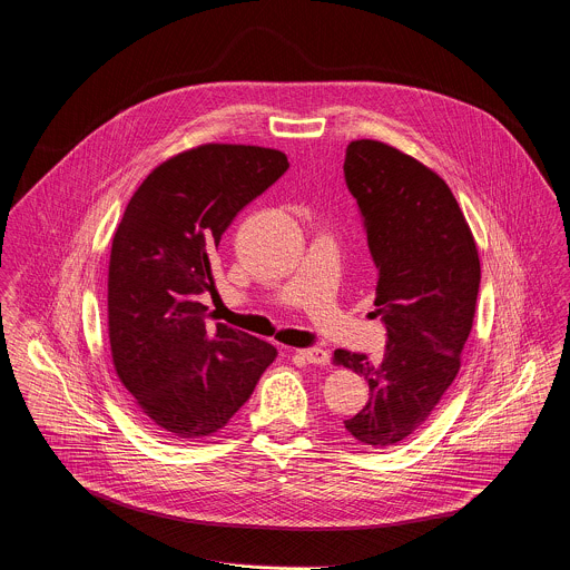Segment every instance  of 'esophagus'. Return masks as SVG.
<instances>
[{
    "mask_svg": "<svg viewBox=\"0 0 570 570\" xmlns=\"http://www.w3.org/2000/svg\"><path fill=\"white\" fill-rule=\"evenodd\" d=\"M308 364H326L328 360H331V355H328V351H324V348H320V346H311V348H299L297 351Z\"/></svg>",
    "mask_w": 570,
    "mask_h": 570,
    "instance_id": "34e87169",
    "label": "esophagus"
}]
</instances>
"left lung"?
Masks as SVG:
<instances>
[{
    "mask_svg": "<svg viewBox=\"0 0 570 570\" xmlns=\"http://www.w3.org/2000/svg\"><path fill=\"white\" fill-rule=\"evenodd\" d=\"M344 180L377 271L375 315L387 331L381 362L333 353L368 383V403L344 428L364 445L390 448L423 425L459 373L481 284L479 253L450 187L416 158L353 140Z\"/></svg>",
    "mask_w": 570,
    "mask_h": 570,
    "instance_id": "obj_1",
    "label": "left lung"
}]
</instances>
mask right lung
<instances>
[{
    "label": "right lung",
    "mask_w": 570,
    "mask_h": 570,
    "mask_svg": "<svg viewBox=\"0 0 570 570\" xmlns=\"http://www.w3.org/2000/svg\"><path fill=\"white\" fill-rule=\"evenodd\" d=\"M288 169L277 149L202 145L158 165L111 244L109 342L140 412L178 439L210 436L250 399L277 348L208 324L213 255L237 213Z\"/></svg>",
    "instance_id": "obj_1"
}]
</instances>
